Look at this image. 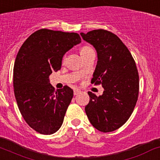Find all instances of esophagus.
<instances>
[{
    "label": "esophagus",
    "instance_id": "1",
    "mask_svg": "<svg viewBox=\"0 0 160 160\" xmlns=\"http://www.w3.org/2000/svg\"><path fill=\"white\" fill-rule=\"evenodd\" d=\"M80 90H79V89H77V88H76V89H74V90H73V94H74V95H77V94H79L80 93Z\"/></svg>",
    "mask_w": 160,
    "mask_h": 160
}]
</instances>
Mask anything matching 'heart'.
I'll return each instance as SVG.
<instances>
[{
  "instance_id": "b5f03b06",
  "label": "heart",
  "mask_w": 160,
  "mask_h": 160,
  "mask_svg": "<svg viewBox=\"0 0 160 160\" xmlns=\"http://www.w3.org/2000/svg\"><path fill=\"white\" fill-rule=\"evenodd\" d=\"M92 48H89V47H83V48L80 49V54H83V53H86L87 51H88V50H91Z\"/></svg>"
}]
</instances>
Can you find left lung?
<instances>
[{"label":"left lung","instance_id":"left-lung-1","mask_svg":"<svg viewBox=\"0 0 160 160\" xmlns=\"http://www.w3.org/2000/svg\"><path fill=\"white\" fill-rule=\"evenodd\" d=\"M95 48L97 63L92 83L103 87L102 95L88 92L86 114L94 128L108 132L122 127L134 110L139 94V74L136 63L117 35L105 30L80 33Z\"/></svg>","mask_w":160,"mask_h":160}]
</instances>
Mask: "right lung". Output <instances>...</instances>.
<instances>
[{"mask_svg":"<svg viewBox=\"0 0 160 160\" xmlns=\"http://www.w3.org/2000/svg\"><path fill=\"white\" fill-rule=\"evenodd\" d=\"M81 42L77 33L40 29L25 40L13 67L17 103L27 123L45 135L61 127L73 91L67 86L55 90L50 75L60 70L63 57Z\"/></svg>","mask_w":160,"mask_h":160,"instance_id":"add662e5","label":"right lung"}]
</instances>
